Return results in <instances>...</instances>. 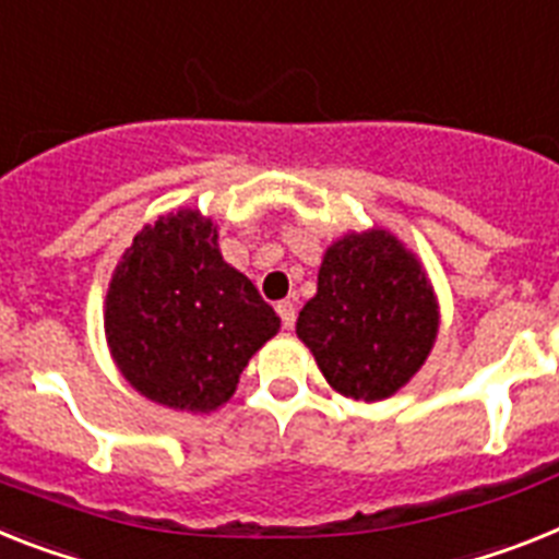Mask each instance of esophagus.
Instances as JSON below:
<instances>
[{"instance_id":"1","label":"esophagus","mask_w":559,"mask_h":559,"mask_svg":"<svg viewBox=\"0 0 559 559\" xmlns=\"http://www.w3.org/2000/svg\"><path fill=\"white\" fill-rule=\"evenodd\" d=\"M278 318H281V323H284V326H287V330H293L295 326V304L293 301H278Z\"/></svg>"}]
</instances>
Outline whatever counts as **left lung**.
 Segmentation results:
<instances>
[{
  "label": "left lung",
  "instance_id": "obj_1",
  "mask_svg": "<svg viewBox=\"0 0 559 559\" xmlns=\"http://www.w3.org/2000/svg\"><path fill=\"white\" fill-rule=\"evenodd\" d=\"M298 337L346 397L383 401L424 367L438 335V304L412 252L372 229L332 243Z\"/></svg>",
  "mask_w": 559,
  "mask_h": 559
}]
</instances>
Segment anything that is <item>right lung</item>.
I'll return each mask as SVG.
<instances>
[{
  "mask_svg": "<svg viewBox=\"0 0 559 559\" xmlns=\"http://www.w3.org/2000/svg\"><path fill=\"white\" fill-rule=\"evenodd\" d=\"M278 326L252 281L222 258L213 224L192 210L144 227L107 289L112 358L142 395L170 409L222 406Z\"/></svg>",
  "mask_w": 559,
  "mask_h": 559,
  "instance_id": "add662e5",
  "label": "right lung"
}]
</instances>
